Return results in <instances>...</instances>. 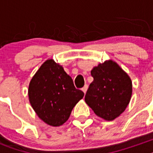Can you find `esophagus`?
Instances as JSON below:
<instances>
[{
  "instance_id": "1",
  "label": "esophagus",
  "mask_w": 153,
  "mask_h": 153,
  "mask_svg": "<svg viewBox=\"0 0 153 153\" xmlns=\"http://www.w3.org/2000/svg\"><path fill=\"white\" fill-rule=\"evenodd\" d=\"M87 89H88V85H85L83 88H82V90H83V93H86V91H87Z\"/></svg>"
}]
</instances>
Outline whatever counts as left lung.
I'll list each match as a JSON object with an SVG mask.
<instances>
[{"instance_id":"1","label":"left lung","mask_w":153,"mask_h":153,"mask_svg":"<svg viewBox=\"0 0 153 153\" xmlns=\"http://www.w3.org/2000/svg\"><path fill=\"white\" fill-rule=\"evenodd\" d=\"M93 81L85 96L86 104L99 117L111 121L123 113L130 101L132 81L113 60L100 63L91 70Z\"/></svg>"}]
</instances>
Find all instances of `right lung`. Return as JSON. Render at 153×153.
I'll list each match as a JSON object with an SVG mask.
<instances>
[{"mask_svg": "<svg viewBox=\"0 0 153 153\" xmlns=\"http://www.w3.org/2000/svg\"><path fill=\"white\" fill-rule=\"evenodd\" d=\"M84 96L72 78L52 59L41 65L31 79L29 100L39 118L52 126L67 122L72 109Z\"/></svg>", "mask_w": 153, "mask_h": 153, "instance_id": "1", "label": "right lung"}]
</instances>
